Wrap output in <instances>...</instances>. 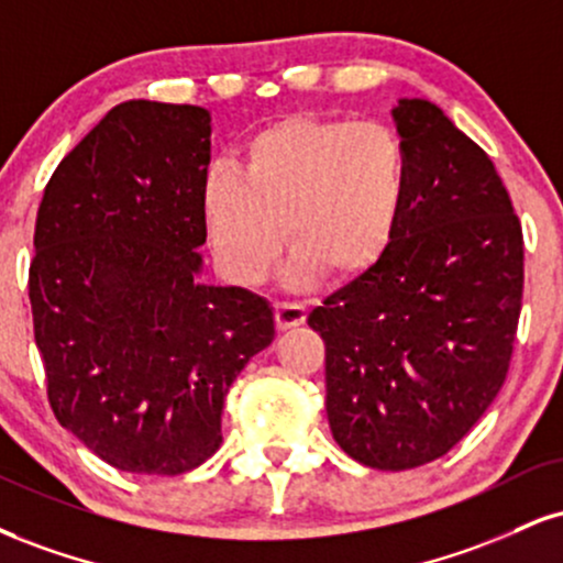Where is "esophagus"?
<instances>
[{"mask_svg":"<svg viewBox=\"0 0 563 563\" xmlns=\"http://www.w3.org/2000/svg\"><path fill=\"white\" fill-rule=\"evenodd\" d=\"M275 320L280 330L296 328V324H301L303 320H307V307L299 301H277L275 303Z\"/></svg>","mask_w":563,"mask_h":563,"instance_id":"34e87169","label":"esophagus"}]
</instances>
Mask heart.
<instances>
[{"label":"heart","instance_id":"heart-1","mask_svg":"<svg viewBox=\"0 0 563 563\" xmlns=\"http://www.w3.org/2000/svg\"><path fill=\"white\" fill-rule=\"evenodd\" d=\"M404 199V148L388 125L288 118L249 141L239 170L212 167L205 222L217 260L241 286L267 277L283 225L294 249L286 277L303 286L317 269L354 277L380 262Z\"/></svg>","mask_w":563,"mask_h":563}]
</instances>
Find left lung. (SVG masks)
<instances>
[{"mask_svg": "<svg viewBox=\"0 0 563 563\" xmlns=\"http://www.w3.org/2000/svg\"><path fill=\"white\" fill-rule=\"evenodd\" d=\"M406 199L383 260L311 309L335 443L372 470L449 453L498 396L517 338L525 239L487 154L424 99L393 110Z\"/></svg>", "mask_w": 563, "mask_h": 563, "instance_id": "left-lung-1", "label": "left lung"}]
</instances>
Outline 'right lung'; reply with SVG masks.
I'll return each instance as SVG.
<instances>
[{
    "label": "right lung",
    "mask_w": 563,
    "mask_h": 563,
    "mask_svg": "<svg viewBox=\"0 0 563 563\" xmlns=\"http://www.w3.org/2000/svg\"><path fill=\"white\" fill-rule=\"evenodd\" d=\"M209 112L131 99L59 162L29 269L46 396L86 449L175 477L222 443L228 388L275 338L262 296L201 286Z\"/></svg>",
    "instance_id": "obj_1"
}]
</instances>
